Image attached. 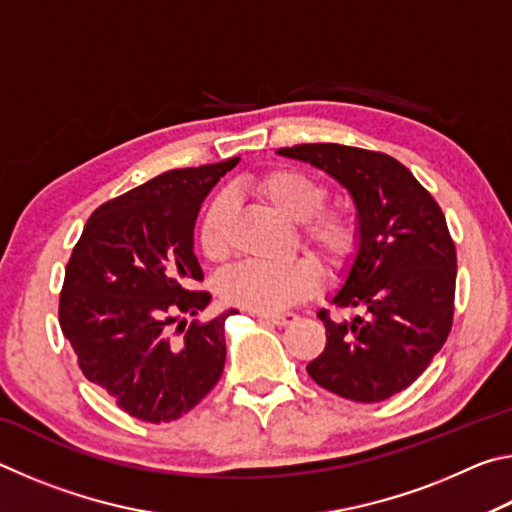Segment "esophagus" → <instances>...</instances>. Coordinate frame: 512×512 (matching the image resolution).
<instances>
[{
  "label": "esophagus",
  "instance_id": "obj_1",
  "mask_svg": "<svg viewBox=\"0 0 512 512\" xmlns=\"http://www.w3.org/2000/svg\"><path fill=\"white\" fill-rule=\"evenodd\" d=\"M259 320H266V323H273L277 327H284V325H291L293 320H298L296 314H291V311H287V314H257Z\"/></svg>",
  "mask_w": 512,
  "mask_h": 512
}]
</instances>
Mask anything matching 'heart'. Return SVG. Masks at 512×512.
<instances>
[{
    "label": "heart",
    "instance_id": "heart-1",
    "mask_svg": "<svg viewBox=\"0 0 512 512\" xmlns=\"http://www.w3.org/2000/svg\"><path fill=\"white\" fill-rule=\"evenodd\" d=\"M248 189L273 210L302 225V241L323 259L327 268H343L357 253L359 219L348 207H323L327 187L309 173L289 167H275L259 173ZM228 214L225 198H214L198 225V246L210 262L228 257ZM320 268L314 259L302 255L284 264L248 262L235 266L221 277V298L232 307L257 314H275L305 300L318 289Z\"/></svg>",
    "mask_w": 512,
    "mask_h": 512
}]
</instances>
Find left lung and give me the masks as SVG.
<instances>
[{
  "mask_svg": "<svg viewBox=\"0 0 512 512\" xmlns=\"http://www.w3.org/2000/svg\"><path fill=\"white\" fill-rule=\"evenodd\" d=\"M309 162L348 189L359 246L336 307L361 314L323 320L327 343L307 363L325 391L352 402H384L409 388L447 341L454 318L456 248L445 214L402 162L343 144L277 151Z\"/></svg>",
  "mask_w": 512,
  "mask_h": 512,
  "instance_id": "obj_1",
  "label": "left lung"
}]
</instances>
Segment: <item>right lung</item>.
Returning a JSON list of instances; mask_svg holds the SVG:
<instances>
[{
    "label": "right lung",
    "instance_id": "1",
    "mask_svg": "<svg viewBox=\"0 0 512 512\" xmlns=\"http://www.w3.org/2000/svg\"><path fill=\"white\" fill-rule=\"evenodd\" d=\"M239 158L173 169L103 203L67 262L58 320L79 368L121 411L171 422L221 379L223 311L207 323L180 320L210 305L194 255V225L212 187ZM183 331L184 336L177 334Z\"/></svg>",
    "mask_w": 512,
    "mask_h": 512
}]
</instances>
